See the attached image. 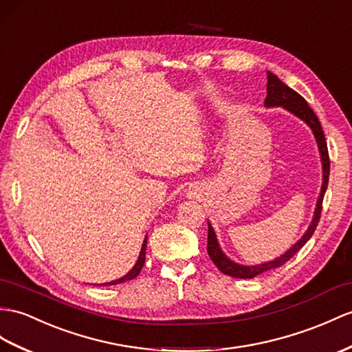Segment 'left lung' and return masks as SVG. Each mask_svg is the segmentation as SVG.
Returning a JSON list of instances; mask_svg holds the SVG:
<instances>
[{"mask_svg":"<svg viewBox=\"0 0 352 352\" xmlns=\"http://www.w3.org/2000/svg\"><path fill=\"white\" fill-rule=\"evenodd\" d=\"M264 106L267 109L272 107H282L285 109L289 113H293L298 119L311 128V131L315 137L316 146H318L320 151V158H321V164H322V184H321V191L318 195V200H316L315 204V212L309 227L305 231V234L298 239V241L289 248L288 251H285L280 256H276L275 260L272 261H265L261 264H255V265H245V264H239L233 260H230L228 256L224 254V251L221 250L219 242L215 230H213L212 224L209 222L208 224V254L210 256V260L215 263L217 267L224 273V275L239 278V279H252L255 276L261 275V273L280 267L282 264H285L289 258L302 250L305 243L309 241L312 237L314 231L318 226L320 217H321V209H322V200H324V194L325 190H327L329 185V175H330V160H329V151H327V143H325V137L322 133L321 124L318 121V118L314 113V110L307 104L306 100L297 94L294 89H291L289 87L282 82L276 74H273L267 72V97H265Z\"/></svg>","mask_w":352,"mask_h":352,"instance_id":"8db88e82","label":"left lung"}]
</instances>
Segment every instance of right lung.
Returning <instances> with one entry per match:
<instances>
[{
	"instance_id": "add662e5",
	"label": "right lung",
	"mask_w": 352,
	"mask_h": 352,
	"mask_svg": "<svg viewBox=\"0 0 352 352\" xmlns=\"http://www.w3.org/2000/svg\"><path fill=\"white\" fill-rule=\"evenodd\" d=\"M146 243H148V236L144 237V241H143V245H142V250H140V254H139V258H137V261H135V264L133 265V269L126 273L125 276H122V278H119V279H115V280H110V282H104V284H94V285H116V284H122V282H126V280H131V279H134V278H137V275H139L140 273V270H142V267H143V264H144V254H146Z\"/></svg>"
}]
</instances>
